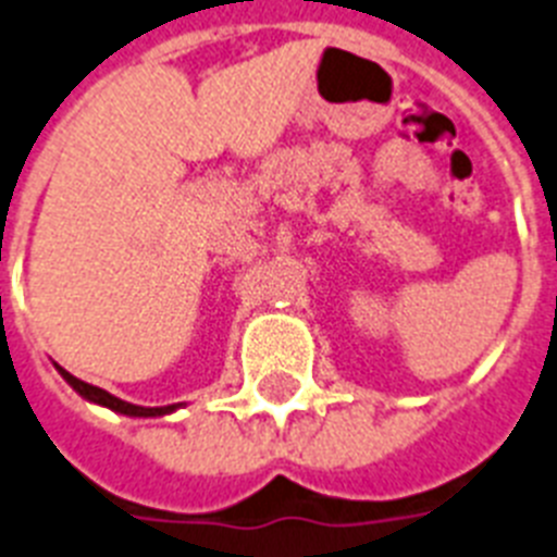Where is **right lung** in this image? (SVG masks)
<instances>
[{
    "label": "right lung",
    "mask_w": 557,
    "mask_h": 557,
    "mask_svg": "<svg viewBox=\"0 0 557 557\" xmlns=\"http://www.w3.org/2000/svg\"><path fill=\"white\" fill-rule=\"evenodd\" d=\"M59 375H62L67 384H71L76 393L85 398V401L90 404H99V407H108V410L119 412V416H131V418H162V416H170V412H176L182 404H168V407H139V404H127L122 401V398H116V395H110L108 389L102 387H94V384H87V381H79L76 375H71L67 370H62V367L57 364Z\"/></svg>",
    "instance_id": "1"
}]
</instances>
